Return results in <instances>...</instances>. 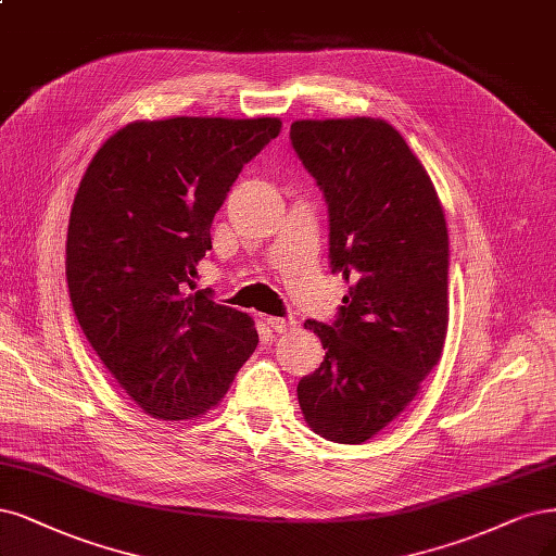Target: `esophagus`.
I'll return each mask as SVG.
<instances>
[{
	"mask_svg": "<svg viewBox=\"0 0 556 556\" xmlns=\"http://www.w3.org/2000/svg\"><path fill=\"white\" fill-rule=\"evenodd\" d=\"M266 324H269V327L276 333H287V331H294L296 329V319H292V317H274V315H269V317H266Z\"/></svg>",
	"mask_w": 556,
	"mask_h": 556,
	"instance_id": "34e87169",
	"label": "esophagus"
}]
</instances>
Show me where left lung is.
I'll return each instance as SVG.
<instances>
[{
  "label": "left lung",
  "mask_w": 556,
  "mask_h": 556,
  "mask_svg": "<svg viewBox=\"0 0 556 556\" xmlns=\"http://www.w3.org/2000/svg\"><path fill=\"white\" fill-rule=\"evenodd\" d=\"M290 138L329 206L331 271L350 285L331 327L303 324L327 356L299 381V405L324 439L363 444L405 412L442 358L444 208L424 163L384 119H299Z\"/></svg>",
  "instance_id": "obj_1"
}]
</instances>
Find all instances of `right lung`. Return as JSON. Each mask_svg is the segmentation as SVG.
<instances>
[{"label": "right lung", "instance_id": "right-lung-1", "mask_svg": "<svg viewBox=\"0 0 556 556\" xmlns=\"http://www.w3.org/2000/svg\"><path fill=\"white\" fill-rule=\"evenodd\" d=\"M278 117L130 122L75 193L66 280L75 317L138 407L163 420L214 409L257 348L253 317L195 290L212 220Z\"/></svg>", "mask_w": 556, "mask_h": 556}]
</instances>
